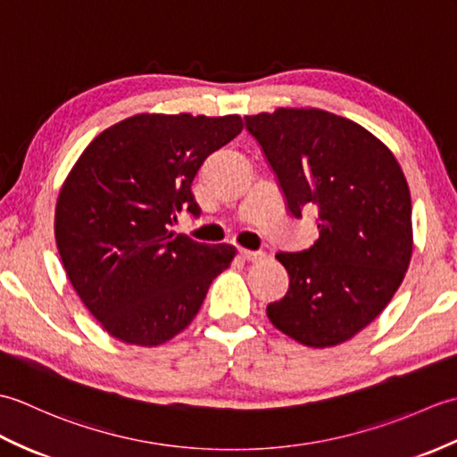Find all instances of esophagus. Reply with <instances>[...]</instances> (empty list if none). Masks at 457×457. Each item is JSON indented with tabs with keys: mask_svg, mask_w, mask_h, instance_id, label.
Returning a JSON list of instances; mask_svg holds the SVG:
<instances>
[{
	"mask_svg": "<svg viewBox=\"0 0 457 457\" xmlns=\"http://www.w3.org/2000/svg\"><path fill=\"white\" fill-rule=\"evenodd\" d=\"M239 255L244 257L245 261H259V259L265 257L263 251H249V249H239Z\"/></svg>",
	"mask_w": 457,
	"mask_h": 457,
	"instance_id": "obj_1",
	"label": "esophagus"
}]
</instances>
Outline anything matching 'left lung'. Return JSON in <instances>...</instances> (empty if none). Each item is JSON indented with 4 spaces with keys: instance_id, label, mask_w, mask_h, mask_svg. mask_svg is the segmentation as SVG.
Segmentation results:
<instances>
[{
    "instance_id": "1",
    "label": "left lung",
    "mask_w": 457,
    "mask_h": 457,
    "mask_svg": "<svg viewBox=\"0 0 457 457\" xmlns=\"http://www.w3.org/2000/svg\"><path fill=\"white\" fill-rule=\"evenodd\" d=\"M295 220L316 212L318 239L280 251L287 295L267 306L275 328L310 347L347 342L401 287L412 255L411 192L395 154L361 125L322 110L247 115Z\"/></svg>"
}]
</instances>
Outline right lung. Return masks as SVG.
<instances>
[{
    "mask_svg": "<svg viewBox=\"0 0 457 457\" xmlns=\"http://www.w3.org/2000/svg\"><path fill=\"white\" fill-rule=\"evenodd\" d=\"M244 129L239 115L141 113L112 125L58 194L54 237L76 293L108 334L159 345L187 328L236 249L172 234L198 218L192 180Z\"/></svg>",
    "mask_w": 457,
    "mask_h": 457,
    "instance_id": "1",
    "label": "right lung"
}]
</instances>
